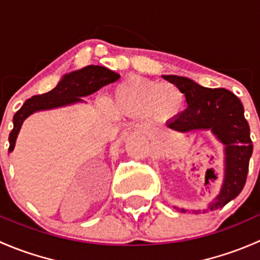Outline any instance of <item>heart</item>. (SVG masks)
Instances as JSON below:
<instances>
[{"instance_id": "heart-1", "label": "heart", "mask_w": 260, "mask_h": 260, "mask_svg": "<svg viewBox=\"0 0 260 260\" xmlns=\"http://www.w3.org/2000/svg\"><path fill=\"white\" fill-rule=\"evenodd\" d=\"M112 108L124 118L135 119L148 114L157 122H174L185 108V94L174 84L129 77L114 88Z\"/></svg>"}]
</instances>
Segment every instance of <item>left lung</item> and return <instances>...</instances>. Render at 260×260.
I'll return each mask as SVG.
<instances>
[{
    "mask_svg": "<svg viewBox=\"0 0 260 260\" xmlns=\"http://www.w3.org/2000/svg\"><path fill=\"white\" fill-rule=\"evenodd\" d=\"M165 79L182 90L187 108L169 127L177 132L211 129L225 145L226 171L221 192L210 210L222 208L242 192L253 152L250 129L244 117L240 99L224 88H205L187 78L165 75ZM185 212L186 210H181Z\"/></svg>",
    "mask_w": 260,
    "mask_h": 260,
    "instance_id": "left-lung-1",
    "label": "left lung"
}]
</instances>
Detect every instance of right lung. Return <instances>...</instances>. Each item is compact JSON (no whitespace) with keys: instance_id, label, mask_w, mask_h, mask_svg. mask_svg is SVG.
<instances>
[{"instance_id":"add662e5","label":"right lung","mask_w":260,"mask_h":260,"mask_svg":"<svg viewBox=\"0 0 260 260\" xmlns=\"http://www.w3.org/2000/svg\"><path fill=\"white\" fill-rule=\"evenodd\" d=\"M118 79H119V74L107 68L89 65L78 72L65 75L61 81L48 93L38 94L27 99L14 115V129L11 131L9 137V151L11 152L14 149L21 124L31 113L41 111V109L56 108V107L79 102L81 101L80 96L89 95L99 90L102 86L114 83Z\"/></svg>"}]
</instances>
